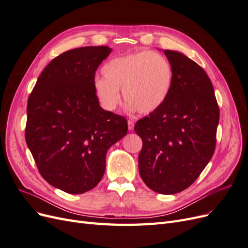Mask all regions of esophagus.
<instances>
[{
    "mask_svg": "<svg viewBox=\"0 0 248 248\" xmlns=\"http://www.w3.org/2000/svg\"><path fill=\"white\" fill-rule=\"evenodd\" d=\"M127 124H128V129L129 130H133V128H134V122L132 121V120H128V121H127Z\"/></svg>",
    "mask_w": 248,
    "mask_h": 248,
    "instance_id": "1",
    "label": "esophagus"
}]
</instances>
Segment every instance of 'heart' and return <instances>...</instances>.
<instances>
[{"instance_id":"heart-1","label":"heart","mask_w":248,"mask_h":248,"mask_svg":"<svg viewBox=\"0 0 248 248\" xmlns=\"http://www.w3.org/2000/svg\"><path fill=\"white\" fill-rule=\"evenodd\" d=\"M104 78H96L94 93L100 107L117 108L123 91L127 108L150 114L163 106L170 95L174 71L169 60L159 52L142 50L120 55L102 67Z\"/></svg>"}]
</instances>
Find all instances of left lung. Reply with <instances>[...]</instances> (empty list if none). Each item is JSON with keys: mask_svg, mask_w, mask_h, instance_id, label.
<instances>
[{"mask_svg": "<svg viewBox=\"0 0 248 248\" xmlns=\"http://www.w3.org/2000/svg\"><path fill=\"white\" fill-rule=\"evenodd\" d=\"M174 78L163 106L134 126L142 140L139 170L150 189L182 191L196 181L214 154L219 122L212 82L202 67L174 50H164Z\"/></svg>", "mask_w": 248, "mask_h": 248, "instance_id": "obj_1", "label": "left lung"}]
</instances>
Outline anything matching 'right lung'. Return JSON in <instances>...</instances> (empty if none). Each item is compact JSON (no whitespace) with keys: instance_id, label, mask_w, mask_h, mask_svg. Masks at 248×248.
I'll list each match as a JSON object with an SVG mask.
<instances>
[{"instance_id":"1","label":"right lung","mask_w":248,"mask_h":248,"mask_svg":"<svg viewBox=\"0 0 248 248\" xmlns=\"http://www.w3.org/2000/svg\"><path fill=\"white\" fill-rule=\"evenodd\" d=\"M108 46L67 50L44 68L27 104L26 141L40 175L65 192L99 183L108 150L128 130L125 117L104 110L93 84Z\"/></svg>"}]
</instances>
